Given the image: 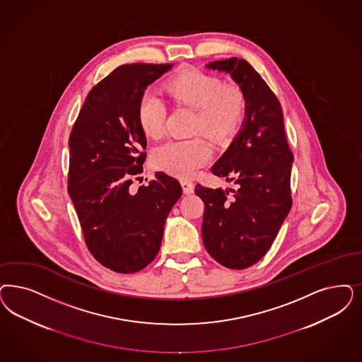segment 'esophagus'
<instances>
[{"label":"esophagus","instance_id":"obj_1","mask_svg":"<svg viewBox=\"0 0 362 362\" xmlns=\"http://www.w3.org/2000/svg\"><path fill=\"white\" fill-rule=\"evenodd\" d=\"M180 185H182L183 192H185L186 195H191V194L194 192V183H192V182H189V180H182Z\"/></svg>","mask_w":362,"mask_h":362}]
</instances>
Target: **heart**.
<instances>
[{"label":"heart","mask_w":362,"mask_h":362,"mask_svg":"<svg viewBox=\"0 0 362 362\" xmlns=\"http://www.w3.org/2000/svg\"><path fill=\"white\" fill-rule=\"evenodd\" d=\"M165 89L175 101L195 110L194 131H204L216 141L233 136L245 119L246 98L242 89L223 86L215 76L188 69L174 77ZM164 119L162 100L152 92H146L137 105V120L143 132L153 139L162 136ZM211 156V144L206 137L173 139L155 148L152 163L167 174L189 177Z\"/></svg>","instance_id":"1"}]
</instances>
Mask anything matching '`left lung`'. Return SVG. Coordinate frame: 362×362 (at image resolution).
Returning a JSON list of instances; mask_svg holds the SVG:
<instances>
[{
	"instance_id": "8db88e82",
	"label": "left lung",
	"mask_w": 362,
	"mask_h": 362,
	"mask_svg": "<svg viewBox=\"0 0 362 362\" xmlns=\"http://www.w3.org/2000/svg\"><path fill=\"white\" fill-rule=\"evenodd\" d=\"M206 68L230 75L246 98L242 127L211 168L212 174L234 182L237 188L195 186L204 203V247L222 266L242 270L269 251L291 209L294 158L281 104L259 74L237 57L212 62Z\"/></svg>"
}]
</instances>
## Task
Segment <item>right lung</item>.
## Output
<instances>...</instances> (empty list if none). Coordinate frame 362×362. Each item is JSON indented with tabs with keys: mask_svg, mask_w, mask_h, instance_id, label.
I'll return each instance as SVG.
<instances>
[{
	"mask_svg": "<svg viewBox=\"0 0 362 362\" xmlns=\"http://www.w3.org/2000/svg\"><path fill=\"white\" fill-rule=\"evenodd\" d=\"M171 68H116L88 93L69 136V197L90 254L116 273H136L155 259L165 219L182 197L180 183L164 173H156L148 186L131 187L143 171L141 148L147 147L139 100Z\"/></svg>",
	"mask_w": 362,
	"mask_h": 362,
	"instance_id": "add662e5",
	"label": "right lung"
}]
</instances>
